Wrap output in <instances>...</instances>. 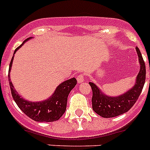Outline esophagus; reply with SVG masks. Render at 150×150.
Masks as SVG:
<instances>
[{
    "instance_id": "esophagus-1",
    "label": "esophagus",
    "mask_w": 150,
    "mask_h": 150,
    "mask_svg": "<svg viewBox=\"0 0 150 150\" xmlns=\"http://www.w3.org/2000/svg\"><path fill=\"white\" fill-rule=\"evenodd\" d=\"M84 80H85V77H84L83 75H81V74H80V75H78L77 77V81L78 83L80 84V83H82L84 81Z\"/></svg>"
}]
</instances>
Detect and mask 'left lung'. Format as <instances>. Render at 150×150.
Returning a JSON list of instances; mask_svg holds the SVG:
<instances>
[{
  "label": "left lung",
  "mask_w": 150,
  "mask_h": 150,
  "mask_svg": "<svg viewBox=\"0 0 150 150\" xmlns=\"http://www.w3.org/2000/svg\"><path fill=\"white\" fill-rule=\"evenodd\" d=\"M140 69L136 76L135 85L127 92L117 96L105 95L93 82H89L92 89V109L103 118L115 117L129 110L136 103L142 92L146 80V65L138 47H136Z\"/></svg>",
  "instance_id": "8db88e82"
}]
</instances>
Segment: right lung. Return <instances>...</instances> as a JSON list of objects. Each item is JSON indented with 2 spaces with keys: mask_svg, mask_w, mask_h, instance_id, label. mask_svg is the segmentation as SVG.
<instances>
[{
  "mask_svg": "<svg viewBox=\"0 0 150 150\" xmlns=\"http://www.w3.org/2000/svg\"><path fill=\"white\" fill-rule=\"evenodd\" d=\"M32 37L28 38V39L18 47L14 52V55L12 57L11 63L9 65V84L11 88L12 97L15 101L16 104L20 108V109L23 112L31 118V119L39 122H48L57 121L62 117L66 110L67 99L68 96L73 88L75 87L77 84V81L75 78L68 79L66 81H63L60 85H58L53 92L52 96L48 97L47 99L39 102H31V101L26 100L23 98V97L18 94V92L14 88L12 81H11L10 72L12 68L14 56L16 52L24 45L26 41L31 39Z\"/></svg>",
  "mask_w": 150,
  "mask_h": 150,
  "instance_id": "obj_1",
  "label": "right lung"
}]
</instances>
